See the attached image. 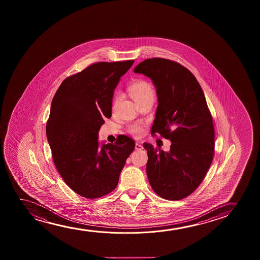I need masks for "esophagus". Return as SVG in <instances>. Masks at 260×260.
<instances>
[{
    "instance_id": "obj_1",
    "label": "esophagus",
    "mask_w": 260,
    "mask_h": 260,
    "mask_svg": "<svg viewBox=\"0 0 260 260\" xmlns=\"http://www.w3.org/2000/svg\"><path fill=\"white\" fill-rule=\"evenodd\" d=\"M135 149L138 150V151H139V150H142L143 149V146L140 144V143L137 142L135 144Z\"/></svg>"
}]
</instances>
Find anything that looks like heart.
Wrapping results in <instances>:
<instances>
[{
    "mask_svg": "<svg viewBox=\"0 0 260 260\" xmlns=\"http://www.w3.org/2000/svg\"><path fill=\"white\" fill-rule=\"evenodd\" d=\"M128 92L135 103H139L150 96H154V90L149 82L145 80H136L128 86ZM128 132L132 135L139 136L142 134L143 128L140 125L133 124L128 127Z\"/></svg>",
    "mask_w": 260,
    "mask_h": 260,
    "instance_id": "heart-1",
    "label": "heart"
}]
</instances>
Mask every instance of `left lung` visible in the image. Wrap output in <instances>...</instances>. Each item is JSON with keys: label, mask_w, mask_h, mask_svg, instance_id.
Listing matches in <instances>:
<instances>
[{"label": "left lung", "mask_w": 260, "mask_h": 260, "mask_svg": "<svg viewBox=\"0 0 260 260\" xmlns=\"http://www.w3.org/2000/svg\"><path fill=\"white\" fill-rule=\"evenodd\" d=\"M134 73L149 77L156 88L159 104L151 134L171 141L169 152L143 144L150 185L164 199H184L199 186L213 160V120L204 93L187 68L170 59L148 58Z\"/></svg>", "instance_id": "1"}]
</instances>
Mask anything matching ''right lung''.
I'll use <instances>...</instances> for the list:
<instances>
[{
    "label": "right lung",
    "mask_w": 260,
    "mask_h": 260,
    "mask_svg": "<svg viewBox=\"0 0 260 260\" xmlns=\"http://www.w3.org/2000/svg\"><path fill=\"white\" fill-rule=\"evenodd\" d=\"M134 60L98 62L64 79L54 96L46 134L52 159L67 185L95 199L117 186L135 141L118 136L100 147L99 132L112 115L114 90Z\"/></svg>",
    "instance_id": "1"
}]
</instances>
